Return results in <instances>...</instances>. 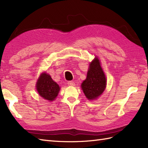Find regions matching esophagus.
<instances>
[{"label":"esophagus","mask_w":148,"mask_h":148,"mask_svg":"<svg viewBox=\"0 0 148 148\" xmlns=\"http://www.w3.org/2000/svg\"><path fill=\"white\" fill-rule=\"evenodd\" d=\"M67 84H68L69 86H74L75 85V83L73 82V81H68Z\"/></svg>","instance_id":"obj_1"}]
</instances>
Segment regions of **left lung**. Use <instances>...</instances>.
Masks as SVG:
<instances>
[{
  "instance_id": "left-lung-1",
  "label": "left lung",
  "mask_w": 148,
  "mask_h": 148,
  "mask_svg": "<svg viewBox=\"0 0 148 148\" xmlns=\"http://www.w3.org/2000/svg\"><path fill=\"white\" fill-rule=\"evenodd\" d=\"M106 87V78L100 66L98 58H95L90 63L87 73L81 88L88 100L96 99L104 91Z\"/></svg>"
}]
</instances>
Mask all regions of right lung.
I'll return each instance as SVG.
<instances>
[{
	"mask_svg": "<svg viewBox=\"0 0 148 148\" xmlns=\"http://www.w3.org/2000/svg\"><path fill=\"white\" fill-rule=\"evenodd\" d=\"M36 88L40 97L50 101L55 100L60 90L58 84L53 81L51 76L46 73H43L40 76L37 82Z\"/></svg>",
	"mask_w": 148,
	"mask_h": 148,
	"instance_id": "1",
	"label": "right lung"
}]
</instances>
